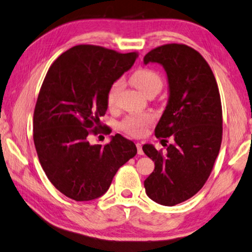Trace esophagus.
Wrapping results in <instances>:
<instances>
[{
  "mask_svg": "<svg viewBox=\"0 0 252 252\" xmlns=\"http://www.w3.org/2000/svg\"><path fill=\"white\" fill-rule=\"evenodd\" d=\"M135 146H137V149H138V155L142 156L143 155V151H142V145L141 143H135Z\"/></svg>",
  "mask_w": 252,
  "mask_h": 252,
  "instance_id": "34e87169",
  "label": "esophagus"
}]
</instances>
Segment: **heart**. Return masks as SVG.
<instances>
[{
  "mask_svg": "<svg viewBox=\"0 0 252 252\" xmlns=\"http://www.w3.org/2000/svg\"><path fill=\"white\" fill-rule=\"evenodd\" d=\"M132 83L143 94L158 92L162 87V78L157 71L151 68H140L132 75ZM122 87V82L117 81L110 86L106 94V103L110 107L117 102V97ZM154 119L149 114H132L126 117L121 122V130L131 137H141L145 134L147 127L153 123Z\"/></svg>",
  "mask_w": 252,
  "mask_h": 252,
  "instance_id": "1",
  "label": "heart"
}]
</instances>
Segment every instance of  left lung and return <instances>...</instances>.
<instances>
[{"label": "left lung", "instance_id": "8db88e82", "mask_svg": "<svg viewBox=\"0 0 252 252\" xmlns=\"http://www.w3.org/2000/svg\"><path fill=\"white\" fill-rule=\"evenodd\" d=\"M145 63H161L169 99L155 129L156 138H173L167 151L145 145L155 161L145 181L146 193L161 205L174 206L194 196L210 177L222 142V104L214 74L203 56L183 43L150 50Z\"/></svg>", "mask_w": 252, "mask_h": 252}]
</instances>
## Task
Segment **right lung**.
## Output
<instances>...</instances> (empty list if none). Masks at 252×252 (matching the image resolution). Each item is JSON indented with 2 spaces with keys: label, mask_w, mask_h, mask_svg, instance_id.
Returning <instances> with one entry per match:
<instances>
[{
  "label": "right lung",
  "mask_w": 252,
  "mask_h": 252,
  "mask_svg": "<svg viewBox=\"0 0 252 252\" xmlns=\"http://www.w3.org/2000/svg\"><path fill=\"white\" fill-rule=\"evenodd\" d=\"M137 58L135 51L78 45L48 69L34 106L33 142L48 179L65 196L77 202L102 196L137 155L134 143L119 133L104 147L90 143L102 126L107 91Z\"/></svg>",
  "instance_id": "right-lung-1"
}]
</instances>
